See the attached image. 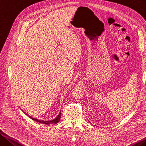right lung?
<instances>
[{
	"instance_id": "add662e5",
	"label": "right lung",
	"mask_w": 146,
	"mask_h": 146,
	"mask_svg": "<svg viewBox=\"0 0 146 146\" xmlns=\"http://www.w3.org/2000/svg\"><path fill=\"white\" fill-rule=\"evenodd\" d=\"M26 115L28 116V114H26ZM30 117V118L32 119V120H34V121H36L37 122H39L40 123H44V124H46V125H50V124H56L57 123H58L59 121V120H60L61 118V112L59 113V114H58V116H57L56 118H54V120H48V121H44V120H38L37 118H32V116H28Z\"/></svg>"
}]
</instances>
